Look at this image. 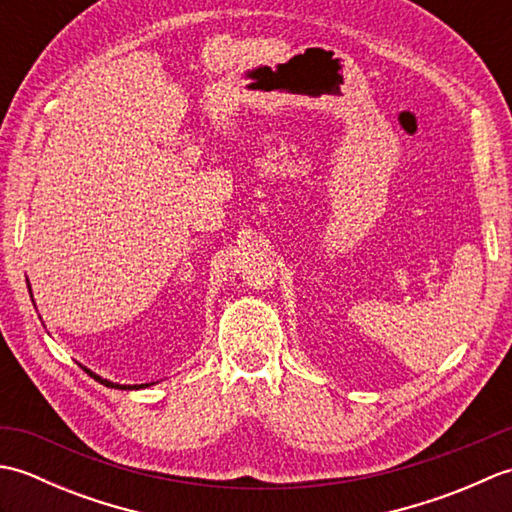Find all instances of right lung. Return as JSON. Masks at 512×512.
<instances>
[{
    "instance_id": "1",
    "label": "right lung",
    "mask_w": 512,
    "mask_h": 512,
    "mask_svg": "<svg viewBox=\"0 0 512 512\" xmlns=\"http://www.w3.org/2000/svg\"><path fill=\"white\" fill-rule=\"evenodd\" d=\"M30 297H32V295H30ZM83 369H85V372H88L94 380H99V383L105 385V387H118V389H140V387H147V385H116V383H112V380H105V378H101V376H96L94 372H90L88 367H83Z\"/></svg>"
}]
</instances>
